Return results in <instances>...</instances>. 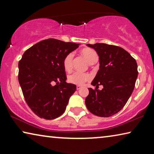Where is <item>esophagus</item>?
Instances as JSON below:
<instances>
[{"label": "esophagus", "instance_id": "obj_1", "mask_svg": "<svg viewBox=\"0 0 154 154\" xmlns=\"http://www.w3.org/2000/svg\"><path fill=\"white\" fill-rule=\"evenodd\" d=\"M81 88H82V87H81L80 85H77V90H80V89H81Z\"/></svg>", "mask_w": 154, "mask_h": 154}]
</instances>
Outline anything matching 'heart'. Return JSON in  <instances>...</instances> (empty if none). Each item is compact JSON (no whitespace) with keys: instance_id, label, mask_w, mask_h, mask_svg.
Masks as SVG:
<instances>
[{"instance_id":"1","label":"heart","mask_w":154,"mask_h":154,"mask_svg":"<svg viewBox=\"0 0 154 154\" xmlns=\"http://www.w3.org/2000/svg\"><path fill=\"white\" fill-rule=\"evenodd\" d=\"M81 54L85 57L90 64H94L98 60V55L94 49L91 48H84L82 49ZM72 62H73V54L69 53L65 57L62 61V64L65 71H71L72 68ZM90 79V75L88 73L80 72H75L69 75L68 80L71 83L76 85H82L83 83Z\"/></svg>"}]
</instances>
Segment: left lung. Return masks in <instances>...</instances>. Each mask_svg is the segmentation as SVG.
Returning a JSON list of instances; mask_svg holds the SVG:
<instances>
[{"label":"left lung","instance_id":"8db88e82","mask_svg":"<svg viewBox=\"0 0 154 154\" xmlns=\"http://www.w3.org/2000/svg\"><path fill=\"white\" fill-rule=\"evenodd\" d=\"M99 56L100 66L91 83L85 105L92 114L107 118L121 110L131 96L138 76L135 59L120 47L106 43L88 44ZM99 85H103L101 91Z\"/></svg>","mask_w":154,"mask_h":154}]
</instances>
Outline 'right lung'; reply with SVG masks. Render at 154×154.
Instances as JSON below:
<instances>
[{
    "mask_svg": "<svg viewBox=\"0 0 154 154\" xmlns=\"http://www.w3.org/2000/svg\"><path fill=\"white\" fill-rule=\"evenodd\" d=\"M79 44L48 38L23 54L18 80L27 105L41 118L53 119L64 113L76 85L66 82L62 61Z\"/></svg>",
    "mask_w": 154,
    "mask_h": 154,
    "instance_id": "obj_1",
    "label": "right lung"
}]
</instances>
